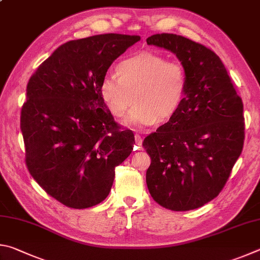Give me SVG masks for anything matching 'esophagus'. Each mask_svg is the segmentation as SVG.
Returning a JSON list of instances; mask_svg holds the SVG:
<instances>
[{
    "instance_id": "esophagus-1",
    "label": "esophagus",
    "mask_w": 260,
    "mask_h": 260,
    "mask_svg": "<svg viewBox=\"0 0 260 260\" xmlns=\"http://www.w3.org/2000/svg\"><path fill=\"white\" fill-rule=\"evenodd\" d=\"M135 142H136V145H137V146H142V144H143V138H142V136H139V135H135Z\"/></svg>"
}]
</instances>
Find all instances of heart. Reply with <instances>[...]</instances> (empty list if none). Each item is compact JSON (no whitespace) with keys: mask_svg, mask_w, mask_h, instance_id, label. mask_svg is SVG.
Listing matches in <instances>:
<instances>
[{"mask_svg":"<svg viewBox=\"0 0 260 260\" xmlns=\"http://www.w3.org/2000/svg\"><path fill=\"white\" fill-rule=\"evenodd\" d=\"M188 71L183 62L142 51L117 63L116 74H107L100 94L113 116L121 117L134 103L126 123L148 126L166 122L179 111L188 92Z\"/></svg>","mask_w":260,"mask_h":260,"instance_id":"1","label":"heart"}]
</instances>
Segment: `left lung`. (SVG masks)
Returning a JSON list of instances; mask_svg holds the SVG:
<instances>
[{"label":"left lung","mask_w":260,"mask_h":260,"mask_svg":"<svg viewBox=\"0 0 260 260\" xmlns=\"http://www.w3.org/2000/svg\"><path fill=\"white\" fill-rule=\"evenodd\" d=\"M146 41L175 53L189 76L179 111L144 139L151 156L146 184L163 208L193 210L220 193L241 155L242 99L212 50L176 34H155Z\"/></svg>","instance_id":"obj_1"}]
</instances>
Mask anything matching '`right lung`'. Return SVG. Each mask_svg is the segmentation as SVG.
I'll use <instances>...</instances> for the list:
<instances>
[{
	"instance_id": "right-lung-1",
	"label": "right lung",
	"mask_w": 260,
	"mask_h": 260,
	"mask_svg": "<svg viewBox=\"0 0 260 260\" xmlns=\"http://www.w3.org/2000/svg\"><path fill=\"white\" fill-rule=\"evenodd\" d=\"M138 41V35L114 33L70 41L30 76L20 116L26 166L63 206L103 202L115 167L133 152V131L118 129L100 83L113 61Z\"/></svg>"
}]
</instances>
